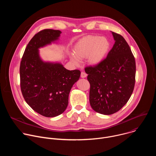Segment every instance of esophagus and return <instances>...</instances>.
Wrapping results in <instances>:
<instances>
[{"label": "esophagus", "instance_id": "esophagus-1", "mask_svg": "<svg viewBox=\"0 0 156 156\" xmlns=\"http://www.w3.org/2000/svg\"><path fill=\"white\" fill-rule=\"evenodd\" d=\"M87 76V74L86 73H84V72H81V77L82 78H86Z\"/></svg>", "mask_w": 156, "mask_h": 156}]
</instances>
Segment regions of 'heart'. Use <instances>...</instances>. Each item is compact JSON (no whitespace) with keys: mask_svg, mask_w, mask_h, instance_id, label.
I'll use <instances>...</instances> for the list:
<instances>
[{"mask_svg":"<svg viewBox=\"0 0 156 156\" xmlns=\"http://www.w3.org/2000/svg\"><path fill=\"white\" fill-rule=\"evenodd\" d=\"M110 47L109 41L105 37L88 35L80 39L73 48V54H70L71 62L76 65L78 59L87 57V62L91 66H97L106 57Z\"/></svg>","mask_w":156,"mask_h":156,"instance_id":"obj_1","label":"heart"}]
</instances>
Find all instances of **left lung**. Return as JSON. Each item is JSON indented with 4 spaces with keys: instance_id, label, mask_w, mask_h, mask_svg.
I'll return each instance as SVG.
<instances>
[{
    "instance_id": "8db88e82",
    "label": "left lung",
    "mask_w": 156,
    "mask_h": 156,
    "mask_svg": "<svg viewBox=\"0 0 156 156\" xmlns=\"http://www.w3.org/2000/svg\"><path fill=\"white\" fill-rule=\"evenodd\" d=\"M112 34L115 44L106 58L85 69L90 83V105L103 115L120 110L130 98L135 83L136 63L130 48L123 36Z\"/></svg>"
}]
</instances>
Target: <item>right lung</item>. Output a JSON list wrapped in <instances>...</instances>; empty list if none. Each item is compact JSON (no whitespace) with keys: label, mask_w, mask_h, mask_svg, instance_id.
<instances>
[{"label":"right lung","mask_w":156,"mask_h":156,"mask_svg":"<svg viewBox=\"0 0 156 156\" xmlns=\"http://www.w3.org/2000/svg\"><path fill=\"white\" fill-rule=\"evenodd\" d=\"M61 33L47 29L36 34L20 63L22 94L35 112L46 117L58 116L66 110L71 89L81 75L78 70H66L60 62H46L40 57L39 49L55 43Z\"/></svg>","instance_id":"add662e5"}]
</instances>
